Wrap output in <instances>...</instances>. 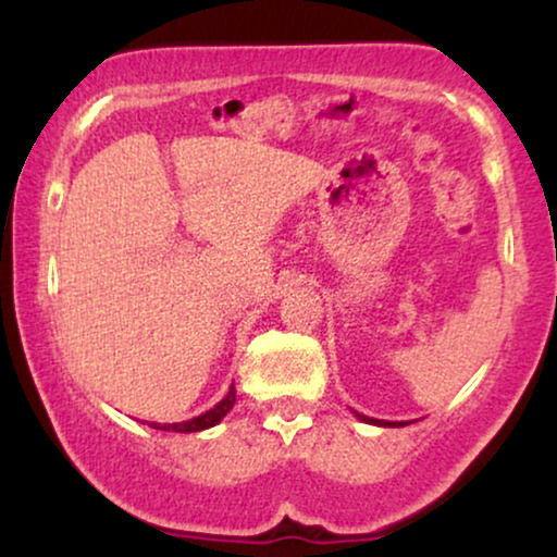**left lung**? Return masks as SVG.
Masks as SVG:
<instances>
[{"instance_id":"1","label":"left lung","mask_w":557,"mask_h":557,"mask_svg":"<svg viewBox=\"0 0 557 557\" xmlns=\"http://www.w3.org/2000/svg\"><path fill=\"white\" fill-rule=\"evenodd\" d=\"M355 416L360 418V421H364V423H375V425H393V429H395V425H406L403 421L400 423H395V421L391 423V421H377V418H368V416H360V413H355Z\"/></svg>"}]
</instances>
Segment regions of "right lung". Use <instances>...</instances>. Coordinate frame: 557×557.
I'll use <instances>...</instances> for the list:
<instances>
[{"instance_id": "obj_1", "label": "right lung", "mask_w": 557, "mask_h": 557, "mask_svg": "<svg viewBox=\"0 0 557 557\" xmlns=\"http://www.w3.org/2000/svg\"><path fill=\"white\" fill-rule=\"evenodd\" d=\"M235 403V387H231V393L225 395L223 400L218 403L215 408H210L208 413L193 418V421H185V423H149L151 429H159V431H174V433H195V431H205V429H212V425L223 421L227 416V410L233 408Z\"/></svg>"}]
</instances>
